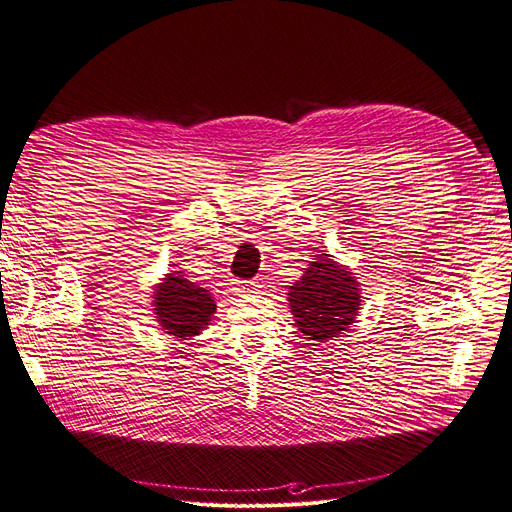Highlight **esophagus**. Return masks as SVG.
<instances>
[{
	"label": "esophagus",
	"instance_id": "obj_1",
	"mask_svg": "<svg viewBox=\"0 0 512 512\" xmlns=\"http://www.w3.org/2000/svg\"><path fill=\"white\" fill-rule=\"evenodd\" d=\"M239 290H241V292H258V290H260V284H258V282H252V280H250V282H241V284H239Z\"/></svg>",
	"mask_w": 512,
	"mask_h": 512
}]
</instances>
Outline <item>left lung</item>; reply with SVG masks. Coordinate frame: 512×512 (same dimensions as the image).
<instances>
[{
    "mask_svg": "<svg viewBox=\"0 0 512 512\" xmlns=\"http://www.w3.org/2000/svg\"><path fill=\"white\" fill-rule=\"evenodd\" d=\"M288 301L299 331L314 342H329L348 331L359 316L361 290L354 273L337 265L329 254H320L301 280L290 286Z\"/></svg>",
    "mask_w": 512,
    "mask_h": 512,
    "instance_id": "left-lung-1",
    "label": "left lung"
}]
</instances>
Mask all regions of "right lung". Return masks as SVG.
<instances>
[{
	"label": "right lung",
	"instance_id": "add662e5",
	"mask_svg": "<svg viewBox=\"0 0 512 512\" xmlns=\"http://www.w3.org/2000/svg\"><path fill=\"white\" fill-rule=\"evenodd\" d=\"M153 314H156L164 333L190 339L211 322L215 301L209 290L185 280L181 271H173L156 286Z\"/></svg>",
	"mask_w": 512,
	"mask_h": 512
}]
</instances>
